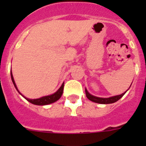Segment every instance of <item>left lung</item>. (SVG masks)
<instances>
[{"label": "left lung", "instance_id": "left-lung-1", "mask_svg": "<svg viewBox=\"0 0 146 146\" xmlns=\"http://www.w3.org/2000/svg\"><path fill=\"white\" fill-rule=\"evenodd\" d=\"M130 87H131V86H130ZM127 91H128V90H127ZM126 92L120 94V95H117V96H111V97L102 98V97H98V96H94V95L90 94V93L87 91V89L86 88V95L89 100H91V101L94 102L98 103V104H112V103L115 102H117L118 100H119V99H121V98L125 94H126Z\"/></svg>", "mask_w": 146, "mask_h": 146}]
</instances>
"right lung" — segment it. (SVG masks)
Returning a JSON list of instances; mask_svg holds the SVG:
<instances>
[{
  "label": "right lung",
  "mask_w": 146,
  "mask_h": 146,
  "mask_svg": "<svg viewBox=\"0 0 146 146\" xmlns=\"http://www.w3.org/2000/svg\"><path fill=\"white\" fill-rule=\"evenodd\" d=\"M11 80H12L13 84L15 86V88L17 89V91H18V93L21 95L22 96L25 98L27 101H28L29 102H31V104H36V105H47V104H52V103L58 101L62 96V94H63V91H64V82H63L59 89L56 92H55L54 94H51V95H48V96H42L41 98H38V99H28V98H26L25 96H23V94L19 91V90L17 89V87L16 86V83L15 82V80H14V77H13L12 75V72H11Z\"/></svg>",
  "instance_id": "1"
}]
</instances>
